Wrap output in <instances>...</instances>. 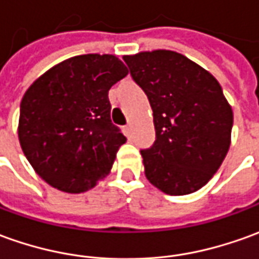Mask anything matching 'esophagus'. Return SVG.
Masks as SVG:
<instances>
[{"label":"esophagus","instance_id":"34e87169","mask_svg":"<svg viewBox=\"0 0 259 259\" xmlns=\"http://www.w3.org/2000/svg\"><path fill=\"white\" fill-rule=\"evenodd\" d=\"M124 134H125L126 137H131V125L124 126Z\"/></svg>","mask_w":259,"mask_h":259}]
</instances>
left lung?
Returning a JSON list of instances; mask_svg holds the SVG:
<instances>
[{"mask_svg": "<svg viewBox=\"0 0 259 259\" xmlns=\"http://www.w3.org/2000/svg\"><path fill=\"white\" fill-rule=\"evenodd\" d=\"M153 111L155 142L141 149L147 179L170 196L193 193L230 148L233 110L207 70L172 51L124 58Z\"/></svg>", "mask_w": 259, "mask_h": 259, "instance_id": "left-lung-1", "label": "left lung"}]
</instances>
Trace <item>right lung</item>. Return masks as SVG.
Here are the masks:
<instances>
[{
	"label": "right lung",
	"mask_w": 259,
	"mask_h": 259,
	"mask_svg": "<svg viewBox=\"0 0 259 259\" xmlns=\"http://www.w3.org/2000/svg\"><path fill=\"white\" fill-rule=\"evenodd\" d=\"M126 74L112 55H80L26 90L18 137L26 159L51 186L81 193L110 172L126 138L111 122L108 90Z\"/></svg>",
	"instance_id": "1"
}]
</instances>
